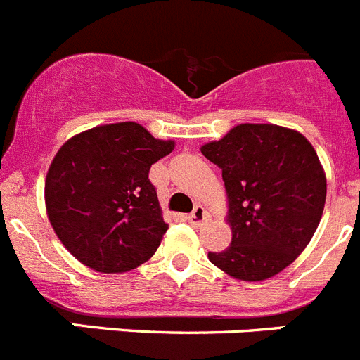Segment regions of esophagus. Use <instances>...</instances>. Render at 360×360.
I'll list each match as a JSON object with an SVG mask.
<instances>
[{
    "mask_svg": "<svg viewBox=\"0 0 360 360\" xmlns=\"http://www.w3.org/2000/svg\"><path fill=\"white\" fill-rule=\"evenodd\" d=\"M189 221H191V225H195V227H200V225L207 224V221H209V214H207V212H205V209H203L202 205H196L195 211H193L189 214Z\"/></svg>",
    "mask_w": 360,
    "mask_h": 360,
    "instance_id": "34e87169",
    "label": "esophagus"
}]
</instances>
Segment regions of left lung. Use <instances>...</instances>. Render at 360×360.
<instances>
[{
	"label": "left lung",
	"instance_id": "1",
	"mask_svg": "<svg viewBox=\"0 0 360 360\" xmlns=\"http://www.w3.org/2000/svg\"><path fill=\"white\" fill-rule=\"evenodd\" d=\"M221 169L232 241L209 262L241 281L287 269L310 243L326 202V174L307 136L276 124H238L200 148Z\"/></svg>",
	"mask_w": 360,
	"mask_h": 360
}]
</instances>
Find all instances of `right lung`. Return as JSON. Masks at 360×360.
Wrapping results in <instances>:
<instances>
[{"mask_svg": "<svg viewBox=\"0 0 360 360\" xmlns=\"http://www.w3.org/2000/svg\"><path fill=\"white\" fill-rule=\"evenodd\" d=\"M173 149V141L155 139L136 122L97 126L61 146L44 180V203L75 259L117 274L157 252L167 224L149 169Z\"/></svg>", "mask_w": 360, "mask_h": 360, "instance_id": "add662e5", "label": "right lung"}]
</instances>
